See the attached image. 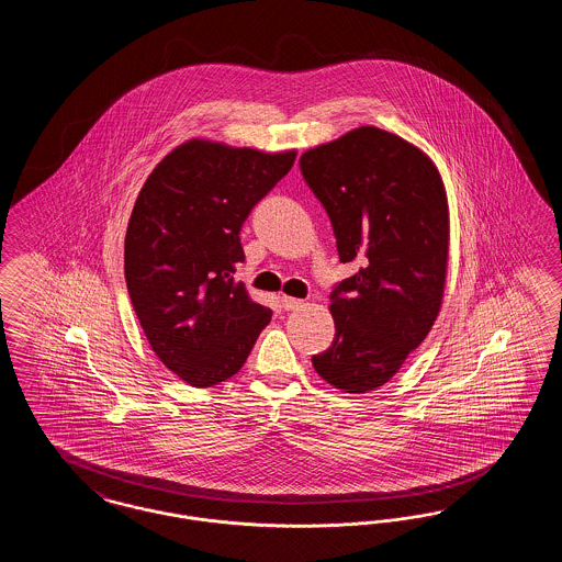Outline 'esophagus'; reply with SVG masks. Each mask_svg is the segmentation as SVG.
Instances as JSON below:
<instances>
[{
	"label": "esophagus",
	"mask_w": 562,
	"mask_h": 562,
	"mask_svg": "<svg viewBox=\"0 0 562 562\" xmlns=\"http://www.w3.org/2000/svg\"><path fill=\"white\" fill-rule=\"evenodd\" d=\"M303 305V301L301 299H294V296H282V307L286 310V312H293V310H299Z\"/></svg>",
	"instance_id": "obj_1"
}]
</instances>
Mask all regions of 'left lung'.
I'll list each match as a JSON object with an SVG mask.
<instances>
[{
    "label": "left lung",
    "instance_id": "8db88e82",
    "mask_svg": "<svg viewBox=\"0 0 562 562\" xmlns=\"http://www.w3.org/2000/svg\"><path fill=\"white\" fill-rule=\"evenodd\" d=\"M299 166L330 218L339 261L360 266L333 289L335 339L312 362L326 383L364 394L398 373L440 312L445 186L422 149L374 126L305 151Z\"/></svg>",
    "mask_w": 562,
    "mask_h": 562
}]
</instances>
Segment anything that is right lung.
Wrapping results in <instances>:
<instances>
[{"label": "right lung", "instance_id": "add662e5", "mask_svg": "<svg viewBox=\"0 0 562 562\" xmlns=\"http://www.w3.org/2000/svg\"><path fill=\"white\" fill-rule=\"evenodd\" d=\"M294 158L191 138L138 191L124 241L126 286L149 346L193 387L238 373L271 321L234 273L244 263V221Z\"/></svg>", "mask_w": 562, "mask_h": 562}]
</instances>
